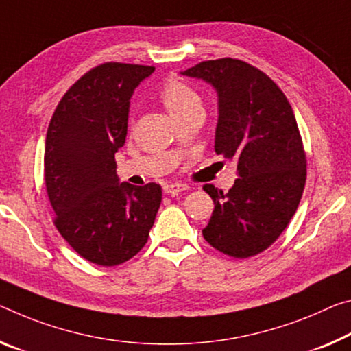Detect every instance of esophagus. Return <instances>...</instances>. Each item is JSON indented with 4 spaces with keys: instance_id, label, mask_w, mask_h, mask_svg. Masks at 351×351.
<instances>
[{
    "instance_id": "1",
    "label": "esophagus",
    "mask_w": 351,
    "mask_h": 351,
    "mask_svg": "<svg viewBox=\"0 0 351 351\" xmlns=\"http://www.w3.org/2000/svg\"><path fill=\"white\" fill-rule=\"evenodd\" d=\"M187 189H189V186L182 184V182H171V184L164 186V192L167 193V195H176V193L187 191Z\"/></svg>"
}]
</instances>
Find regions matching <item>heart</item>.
Here are the masks:
<instances>
[{
  "label": "heart",
  "instance_id": "b5f03b06",
  "mask_svg": "<svg viewBox=\"0 0 351 351\" xmlns=\"http://www.w3.org/2000/svg\"><path fill=\"white\" fill-rule=\"evenodd\" d=\"M159 99L176 120L195 110H203L199 93L182 77L171 76L159 88Z\"/></svg>",
  "mask_w": 351,
  "mask_h": 351
}]
</instances>
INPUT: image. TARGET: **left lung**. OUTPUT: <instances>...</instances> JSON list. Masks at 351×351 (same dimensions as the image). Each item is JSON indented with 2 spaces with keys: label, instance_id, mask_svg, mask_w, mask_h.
I'll use <instances>...</instances> for the list:
<instances>
[{
  "label": "left lung",
  "instance_id": "1",
  "mask_svg": "<svg viewBox=\"0 0 351 351\" xmlns=\"http://www.w3.org/2000/svg\"><path fill=\"white\" fill-rule=\"evenodd\" d=\"M184 75L215 87V153L237 162L230 191L203 186L215 204L203 237L236 259L263 253L286 230L306 184V153L291 103L271 77L239 59L203 60Z\"/></svg>",
  "mask_w": 351,
  "mask_h": 351
}]
</instances>
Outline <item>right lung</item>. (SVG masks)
<instances>
[{"label": "right lung", "instance_id": "1", "mask_svg": "<svg viewBox=\"0 0 351 351\" xmlns=\"http://www.w3.org/2000/svg\"><path fill=\"white\" fill-rule=\"evenodd\" d=\"M154 66L104 62L64 93L49 121L43 158L54 226L90 263L114 267L145 247L162 199L156 182H119L130 98Z\"/></svg>", "mask_w": 351, "mask_h": 351}]
</instances>
